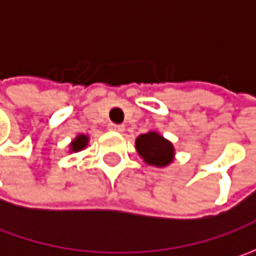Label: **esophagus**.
I'll use <instances>...</instances> for the list:
<instances>
[{
    "mask_svg": "<svg viewBox=\"0 0 256 256\" xmlns=\"http://www.w3.org/2000/svg\"><path fill=\"white\" fill-rule=\"evenodd\" d=\"M111 131H116V132H122L124 130V125H118V124H110V126H108Z\"/></svg>",
    "mask_w": 256,
    "mask_h": 256,
    "instance_id": "1",
    "label": "esophagus"
}]
</instances>
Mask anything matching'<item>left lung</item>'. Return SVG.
<instances>
[{
    "label": "left lung",
    "instance_id": "left-lung-1",
    "mask_svg": "<svg viewBox=\"0 0 256 256\" xmlns=\"http://www.w3.org/2000/svg\"><path fill=\"white\" fill-rule=\"evenodd\" d=\"M135 146L140 156L148 165L164 168L174 161V145L155 131L140 135L135 141Z\"/></svg>",
    "mask_w": 256,
    "mask_h": 256
}]
</instances>
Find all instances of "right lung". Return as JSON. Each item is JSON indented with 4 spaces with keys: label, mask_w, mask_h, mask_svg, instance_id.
Wrapping results in <instances>:
<instances>
[{
    "label": "right lung",
    "mask_w": 256,
    "mask_h": 256,
    "mask_svg": "<svg viewBox=\"0 0 256 256\" xmlns=\"http://www.w3.org/2000/svg\"><path fill=\"white\" fill-rule=\"evenodd\" d=\"M88 141H90V138L86 136V135H84V134H80L76 138H75L72 142L70 144V151L71 152H78V151H82L85 146L88 145Z\"/></svg>",
    "instance_id": "1"
}]
</instances>
